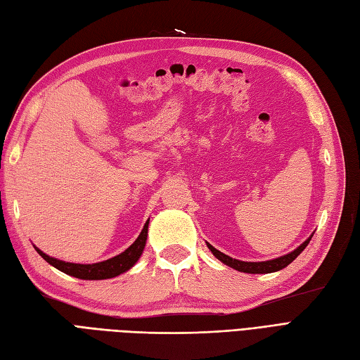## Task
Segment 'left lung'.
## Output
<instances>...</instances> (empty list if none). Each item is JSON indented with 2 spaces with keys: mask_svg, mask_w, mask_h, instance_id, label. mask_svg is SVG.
I'll return each mask as SVG.
<instances>
[{
  "mask_svg": "<svg viewBox=\"0 0 360 360\" xmlns=\"http://www.w3.org/2000/svg\"><path fill=\"white\" fill-rule=\"evenodd\" d=\"M314 233L310 235L303 244H301L300 247H297L294 251L288 252V255L285 256H280L277 259H271V260H264V262H244V260H238V259H233L227 255H224V252L218 251L215 247H212L209 242H206L209 250L212 251V255L215 256L218 260H221L222 264L236 269V271H240V273H248V274H269V273H276V271H280L286 268L290 262L295 260L298 257V255L301 251H303L307 244L310 242V239H312Z\"/></svg>",
  "mask_w": 360,
  "mask_h": 360,
  "instance_id": "obj_1",
  "label": "left lung"
}]
</instances>
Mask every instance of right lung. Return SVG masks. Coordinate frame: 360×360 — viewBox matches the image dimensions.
<instances>
[{
    "label": "right lung",
    "instance_id": "right-lung-1",
    "mask_svg": "<svg viewBox=\"0 0 360 360\" xmlns=\"http://www.w3.org/2000/svg\"><path fill=\"white\" fill-rule=\"evenodd\" d=\"M148 224H150V219H147V222H145V226H143L142 231L139 233L138 239H136L127 250H124L121 255L110 257L108 260L96 262V264H87V265L86 264H72V262H65V260L48 256L37 247H34V248L39 252V256H42L48 262V264L57 268L59 271H62V273H65L68 276H72V277L82 278V280L113 278L116 276L125 273V271H129L142 256L145 244H147V238H148Z\"/></svg>",
    "mask_w": 360,
    "mask_h": 360
}]
</instances>
